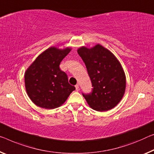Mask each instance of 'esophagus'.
<instances>
[{
  "mask_svg": "<svg viewBox=\"0 0 154 154\" xmlns=\"http://www.w3.org/2000/svg\"><path fill=\"white\" fill-rule=\"evenodd\" d=\"M75 89H76V91H79V85H76L75 86Z\"/></svg>",
  "mask_w": 154,
  "mask_h": 154,
  "instance_id": "obj_1",
  "label": "esophagus"
}]
</instances>
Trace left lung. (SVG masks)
<instances>
[{"label": "left lung", "instance_id": "1", "mask_svg": "<svg viewBox=\"0 0 154 154\" xmlns=\"http://www.w3.org/2000/svg\"><path fill=\"white\" fill-rule=\"evenodd\" d=\"M78 54L85 64L93 87L91 93H82V96L94 110L112 109L122 99L126 87V78L119 61L100 45L91 49L80 47Z\"/></svg>", "mask_w": 154, "mask_h": 154}]
</instances>
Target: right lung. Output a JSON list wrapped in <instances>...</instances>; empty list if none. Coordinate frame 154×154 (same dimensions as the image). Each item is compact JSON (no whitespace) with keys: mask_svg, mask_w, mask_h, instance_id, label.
Wrapping results in <instances>:
<instances>
[{"mask_svg":"<svg viewBox=\"0 0 154 154\" xmlns=\"http://www.w3.org/2000/svg\"><path fill=\"white\" fill-rule=\"evenodd\" d=\"M70 48L50 47L38 56L25 74L27 93L35 105L52 109L60 107L75 88L68 82L66 73L59 65Z\"/></svg>","mask_w":154,"mask_h":154,"instance_id":"obj_1","label":"right lung"}]
</instances>
